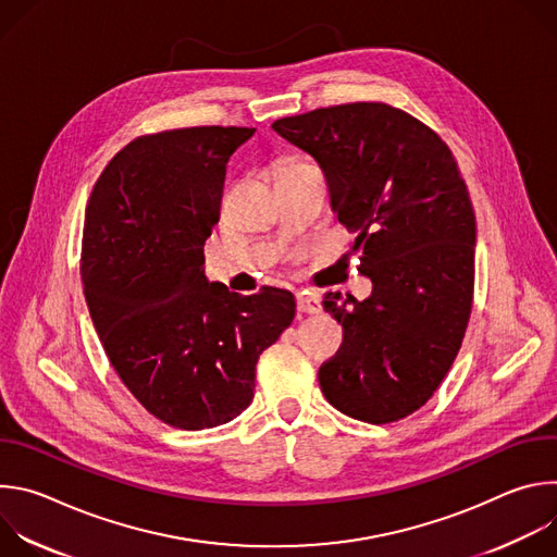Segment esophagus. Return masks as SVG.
Returning a JSON list of instances; mask_svg holds the SVG:
<instances>
[{"instance_id":"esophagus-1","label":"esophagus","mask_w":557,"mask_h":557,"mask_svg":"<svg viewBox=\"0 0 557 557\" xmlns=\"http://www.w3.org/2000/svg\"><path fill=\"white\" fill-rule=\"evenodd\" d=\"M297 310L299 312H322V297L310 290H299L297 293Z\"/></svg>"}]
</instances>
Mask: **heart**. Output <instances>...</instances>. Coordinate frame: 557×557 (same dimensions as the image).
<instances>
[{"instance_id":"obj_1","label":"heart","mask_w":557,"mask_h":557,"mask_svg":"<svg viewBox=\"0 0 557 557\" xmlns=\"http://www.w3.org/2000/svg\"><path fill=\"white\" fill-rule=\"evenodd\" d=\"M308 165H312V163H308L306 158H301V156H288V158H284V161H282V172L297 170V168H308ZM282 172H280V174H282Z\"/></svg>"}]
</instances>
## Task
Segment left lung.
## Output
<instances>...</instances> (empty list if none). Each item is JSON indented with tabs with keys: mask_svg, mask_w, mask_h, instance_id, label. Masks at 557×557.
Segmentation results:
<instances>
[{
	"mask_svg": "<svg viewBox=\"0 0 557 557\" xmlns=\"http://www.w3.org/2000/svg\"><path fill=\"white\" fill-rule=\"evenodd\" d=\"M273 129L324 170L333 211L357 233V269L372 280L363 301L324 295L344 342L320 368L322 392L357 421L406 419L438 389L471 314L475 215L458 163L432 127L381 101L277 119Z\"/></svg>",
	"mask_w": 557,
	"mask_h": 557,
	"instance_id": "obj_1",
	"label": "left lung"
}]
</instances>
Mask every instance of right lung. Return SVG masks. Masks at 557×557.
I'll return each instance as SVG.
<instances>
[{
  "label": "right lung",
  "instance_id": "add662e5",
  "mask_svg": "<svg viewBox=\"0 0 557 557\" xmlns=\"http://www.w3.org/2000/svg\"><path fill=\"white\" fill-rule=\"evenodd\" d=\"M253 127H181L125 145L84 222L82 280L103 350L136 401L178 430L233 421L253 401L256 363L290 326L295 297L231 293L205 277L231 153Z\"/></svg>",
  "mask_w": 557,
  "mask_h": 557
}]
</instances>
